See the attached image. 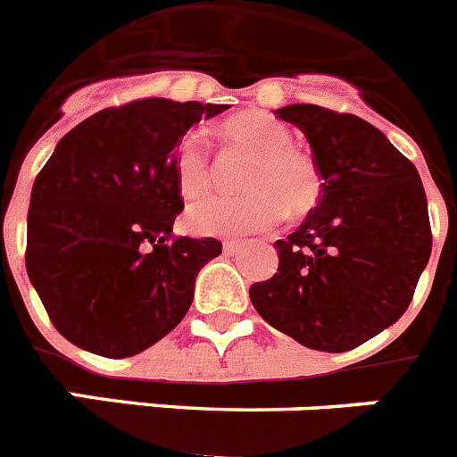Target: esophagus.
<instances>
[{"mask_svg":"<svg viewBox=\"0 0 457 457\" xmlns=\"http://www.w3.org/2000/svg\"><path fill=\"white\" fill-rule=\"evenodd\" d=\"M241 248H244V244H241V241H225L223 244V250L228 254H237Z\"/></svg>","mask_w":457,"mask_h":457,"instance_id":"34e87169","label":"esophagus"}]
</instances>
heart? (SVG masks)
I'll return each mask as SVG.
<instances>
[{
	"label": "heart",
	"mask_w": 457,
	"mask_h": 457,
	"mask_svg": "<svg viewBox=\"0 0 457 457\" xmlns=\"http://www.w3.org/2000/svg\"><path fill=\"white\" fill-rule=\"evenodd\" d=\"M229 145L248 152L253 166L245 172L244 198H209L187 212V228L203 237H245L266 232L289 216H305L320 195V172L314 159L291 147L294 134L285 122L262 111H244L220 125ZM175 179L187 200L209 191L207 152L200 134L191 131L175 152Z\"/></svg>",
	"instance_id": "heart-1"
}]
</instances>
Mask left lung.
<instances>
[{
  "instance_id": "8db88e82",
  "label": "left lung",
  "mask_w": 457,
  "mask_h": 457,
  "mask_svg": "<svg viewBox=\"0 0 457 457\" xmlns=\"http://www.w3.org/2000/svg\"><path fill=\"white\" fill-rule=\"evenodd\" d=\"M275 116L310 141L320 200L275 241L278 273L250 287L259 316L314 351L344 353L396 323L430 259L417 168L371 122L316 104Z\"/></svg>"
}]
</instances>
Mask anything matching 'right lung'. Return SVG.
Here are the masks:
<instances>
[{
  "mask_svg": "<svg viewBox=\"0 0 457 457\" xmlns=\"http://www.w3.org/2000/svg\"><path fill=\"white\" fill-rule=\"evenodd\" d=\"M228 104L129 102L70 129L31 188L27 273L56 330L75 346L129 357L191 307L195 278L223 245L178 237L184 209L175 152Z\"/></svg>",
  "mask_w": 457,
  "mask_h": 457,
  "instance_id": "1",
  "label": "right lung"
}]
</instances>
